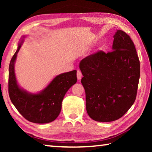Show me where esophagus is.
I'll return each instance as SVG.
<instances>
[{
  "label": "esophagus",
  "instance_id": "1",
  "mask_svg": "<svg viewBox=\"0 0 152 152\" xmlns=\"http://www.w3.org/2000/svg\"><path fill=\"white\" fill-rule=\"evenodd\" d=\"M82 77V74L80 70H77V78L78 80H81Z\"/></svg>",
  "mask_w": 152,
  "mask_h": 152
}]
</instances>
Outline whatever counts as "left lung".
Instances as JSON below:
<instances>
[{
    "instance_id": "8db88e82",
    "label": "left lung",
    "mask_w": 152,
    "mask_h": 152,
    "mask_svg": "<svg viewBox=\"0 0 152 152\" xmlns=\"http://www.w3.org/2000/svg\"><path fill=\"white\" fill-rule=\"evenodd\" d=\"M113 51H98L80 63L89 117L99 122L119 119L137 96L140 64L129 35L117 30Z\"/></svg>"
}]
</instances>
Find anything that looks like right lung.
<instances>
[{
    "label": "right lung",
    "mask_w": 152,
    "mask_h": 152,
    "mask_svg": "<svg viewBox=\"0 0 152 152\" xmlns=\"http://www.w3.org/2000/svg\"><path fill=\"white\" fill-rule=\"evenodd\" d=\"M23 41L9 64V94L12 104L25 119L35 123H48L60 114L61 102L66 92L77 82L76 70L61 74L39 94H29L17 84L14 64Z\"/></svg>",
    "instance_id": "add662e5"
}]
</instances>
